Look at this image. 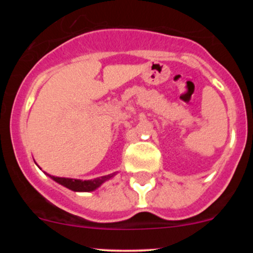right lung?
Masks as SVG:
<instances>
[{
    "label": "right lung",
    "instance_id": "add662e5",
    "mask_svg": "<svg viewBox=\"0 0 253 253\" xmlns=\"http://www.w3.org/2000/svg\"><path fill=\"white\" fill-rule=\"evenodd\" d=\"M52 179L59 183V184L64 185V187L69 188V189L74 190V191H92L96 189L97 187H100L101 184L107 179H109L110 177H113V175H108V176H102L98 177V178L91 179V181H81V179H72V178H64V177H54L51 176Z\"/></svg>",
    "mask_w": 253,
    "mask_h": 253
}]
</instances>
